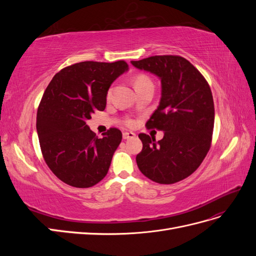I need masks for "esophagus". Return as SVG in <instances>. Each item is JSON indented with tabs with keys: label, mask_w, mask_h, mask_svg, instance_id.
<instances>
[{
	"label": "esophagus",
	"mask_w": 256,
	"mask_h": 256,
	"mask_svg": "<svg viewBox=\"0 0 256 256\" xmlns=\"http://www.w3.org/2000/svg\"><path fill=\"white\" fill-rule=\"evenodd\" d=\"M136 136V134H134V132H131V131H125V132H122V138H134Z\"/></svg>",
	"instance_id": "esophagus-1"
}]
</instances>
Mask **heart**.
Returning <instances> with one entry per match:
<instances>
[{"instance_id":"obj_1","label":"heart","mask_w":256,"mask_h":256,"mask_svg":"<svg viewBox=\"0 0 256 256\" xmlns=\"http://www.w3.org/2000/svg\"><path fill=\"white\" fill-rule=\"evenodd\" d=\"M146 84H152V80L150 79V76H147L146 74H138L136 76V80H134L136 88L143 86V85H146ZM132 124H134L132 120H127V125H132Z\"/></svg>"}]
</instances>
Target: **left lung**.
I'll list each match as a JSON object with an SVG mask.
<instances>
[{
  "mask_svg": "<svg viewBox=\"0 0 256 256\" xmlns=\"http://www.w3.org/2000/svg\"><path fill=\"white\" fill-rule=\"evenodd\" d=\"M131 64L161 80V99L147 120L148 129L164 138L140 134L143 148L136 154L142 174L152 182L171 184L190 176L210 148L214 106L212 90L198 69L178 56H154Z\"/></svg>",
  "mask_w": 256,
  "mask_h": 256,
  "instance_id": "8db88e82",
  "label": "left lung"
}]
</instances>
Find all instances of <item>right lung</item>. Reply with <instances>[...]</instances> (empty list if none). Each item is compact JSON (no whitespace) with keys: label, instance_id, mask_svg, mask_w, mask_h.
<instances>
[{"label":"right lung","instance_id":"obj_1","mask_svg":"<svg viewBox=\"0 0 256 256\" xmlns=\"http://www.w3.org/2000/svg\"><path fill=\"white\" fill-rule=\"evenodd\" d=\"M127 70L125 60L81 62L62 69L46 88L36 129L46 164L65 184L90 188L109 171L120 130L110 128L98 138L86 120L104 110L111 84Z\"/></svg>","mask_w":256,"mask_h":256}]
</instances>
